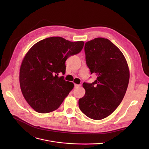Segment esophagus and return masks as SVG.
I'll return each mask as SVG.
<instances>
[{"mask_svg":"<svg viewBox=\"0 0 149 149\" xmlns=\"http://www.w3.org/2000/svg\"><path fill=\"white\" fill-rule=\"evenodd\" d=\"M79 86H80V85H78V84H75V85H74V87H75V88L79 87Z\"/></svg>","mask_w":149,"mask_h":149,"instance_id":"34e87169","label":"esophagus"}]
</instances>
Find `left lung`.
<instances>
[{
  "instance_id": "obj_1",
  "label": "left lung",
  "mask_w": 149,
  "mask_h": 149,
  "mask_svg": "<svg viewBox=\"0 0 149 149\" xmlns=\"http://www.w3.org/2000/svg\"><path fill=\"white\" fill-rule=\"evenodd\" d=\"M84 50L87 65L97 78L91 84L83 83L86 94L79 100V107L89 118L101 120L122 101L129 85V68L122 52L108 39L88 41Z\"/></svg>"
}]
</instances>
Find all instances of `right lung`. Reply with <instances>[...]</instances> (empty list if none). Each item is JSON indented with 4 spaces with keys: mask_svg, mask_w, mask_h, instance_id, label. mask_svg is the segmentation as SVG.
<instances>
[{
    "mask_svg": "<svg viewBox=\"0 0 149 149\" xmlns=\"http://www.w3.org/2000/svg\"><path fill=\"white\" fill-rule=\"evenodd\" d=\"M83 41L71 42L59 36L48 38L36 43L21 63L19 82L21 91L31 107L39 113L59 108L74 88L59 73H65V61L81 51Z\"/></svg>",
    "mask_w": 149,
    "mask_h": 149,
    "instance_id": "add662e5",
    "label": "right lung"
}]
</instances>
